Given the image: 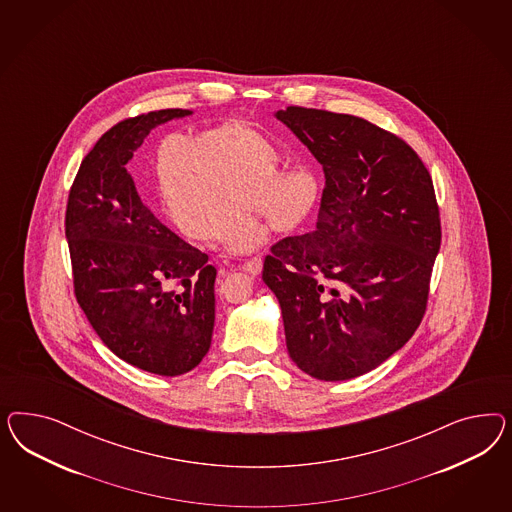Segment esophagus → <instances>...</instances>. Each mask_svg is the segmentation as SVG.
Returning a JSON list of instances; mask_svg holds the SVG:
<instances>
[{
	"label": "esophagus",
	"instance_id": "esophagus-1",
	"mask_svg": "<svg viewBox=\"0 0 512 512\" xmlns=\"http://www.w3.org/2000/svg\"><path fill=\"white\" fill-rule=\"evenodd\" d=\"M244 272H248L251 276H259L261 270H263V259L261 257H255V259H249L248 263L242 266Z\"/></svg>",
	"mask_w": 512,
	"mask_h": 512
}]
</instances>
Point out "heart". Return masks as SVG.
Here are the masks:
<instances>
[{"mask_svg":"<svg viewBox=\"0 0 512 512\" xmlns=\"http://www.w3.org/2000/svg\"><path fill=\"white\" fill-rule=\"evenodd\" d=\"M276 142L257 127L231 120L193 135L172 131L152 150L155 199L182 238L234 253L266 244L249 206L274 233H291L310 214L319 182L310 169L279 172Z\"/></svg>","mask_w":512,"mask_h":512,"instance_id":"obj_1","label":"heart"}]
</instances>
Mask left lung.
Masks as SVG:
<instances>
[{
    "label": "left lung",
    "mask_w": 512,
    "mask_h": 512,
    "mask_svg": "<svg viewBox=\"0 0 512 512\" xmlns=\"http://www.w3.org/2000/svg\"><path fill=\"white\" fill-rule=\"evenodd\" d=\"M191 114L155 110L114 125L80 163L65 214L75 295L93 330L116 357L167 377L210 349L216 268L142 204L125 165L157 125Z\"/></svg>",
    "instance_id": "8db88e82"
}]
</instances>
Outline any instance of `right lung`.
I'll return each mask as SVG.
<instances>
[{
	"instance_id": "add662e5",
	"label": "right lung",
	"mask_w": 512,
	"mask_h": 512,
	"mask_svg": "<svg viewBox=\"0 0 512 512\" xmlns=\"http://www.w3.org/2000/svg\"><path fill=\"white\" fill-rule=\"evenodd\" d=\"M323 165L315 231L266 255L289 357L321 381L372 372L415 334L441 246L432 178L402 139L357 116L274 114Z\"/></svg>"
}]
</instances>
